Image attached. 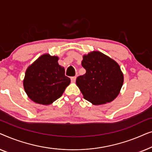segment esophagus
Segmentation results:
<instances>
[{
  "label": "esophagus",
  "mask_w": 152,
  "mask_h": 152,
  "mask_svg": "<svg viewBox=\"0 0 152 152\" xmlns=\"http://www.w3.org/2000/svg\"><path fill=\"white\" fill-rule=\"evenodd\" d=\"M70 80H71L72 82H75V80H76V77L75 76L72 77L70 78Z\"/></svg>",
  "instance_id": "1"
}]
</instances>
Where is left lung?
I'll return each mask as SVG.
<instances>
[{
    "mask_svg": "<svg viewBox=\"0 0 152 152\" xmlns=\"http://www.w3.org/2000/svg\"><path fill=\"white\" fill-rule=\"evenodd\" d=\"M82 66L86 72L77 78L76 84L85 99L99 105L116 98L124 82L117 62L100 52L93 51L83 56Z\"/></svg>",
    "mask_w": 152,
    "mask_h": 152,
    "instance_id": "1",
    "label": "left lung"
}]
</instances>
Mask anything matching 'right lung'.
<instances>
[{
    "label": "right lung",
    "instance_id": "obj_1",
    "mask_svg": "<svg viewBox=\"0 0 152 152\" xmlns=\"http://www.w3.org/2000/svg\"><path fill=\"white\" fill-rule=\"evenodd\" d=\"M59 57L44 54L27 68L23 80L25 91L33 102L50 104L61 96L70 79L65 75Z\"/></svg>",
    "mask_w": 152,
    "mask_h": 152
}]
</instances>
